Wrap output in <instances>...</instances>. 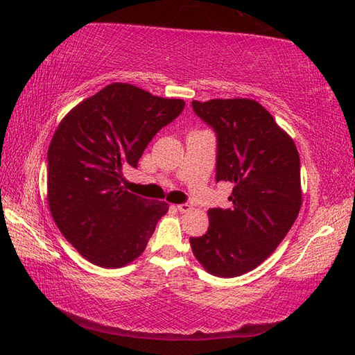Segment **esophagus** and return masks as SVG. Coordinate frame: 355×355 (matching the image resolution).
Segmentation results:
<instances>
[{
  "instance_id": "esophagus-1",
  "label": "esophagus",
  "mask_w": 355,
  "mask_h": 355,
  "mask_svg": "<svg viewBox=\"0 0 355 355\" xmlns=\"http://www.w3.org/2000/svg\"><path fill=\"white\" fill-rule=\"evenodd\" d=\"M177 209L180 210V212L186 214V212H189V210H192V206L191 205H186V202H184V205H178Z\"/></svg>"
}]
</instances>
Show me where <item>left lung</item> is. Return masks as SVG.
<instances>
[{"label":"left lung","mask_w":355,"mask_h":355,"mask_svg":"<svg viewBox=\"0 0 355 355\" xmlns=\"http://www.w3.org/2000/svg\"><path fill=\"white\" fill-rule=\"evenodd\" d=\"M218 135L216 182H230V209H210L209 229L191 238L207 273L236 277L282 243L302 206L300 158L294 140L259 102L244 97L193 101Z\"/></svg>","instance_id":"8db88e82"}]
</instances>
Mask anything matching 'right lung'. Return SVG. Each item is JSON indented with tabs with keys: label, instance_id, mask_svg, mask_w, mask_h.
Returning a JSON list of instances; mask_svg holds the SVG:
<instances>
[{
	"label": "right lung",
	"instance_id": "right-lung-1",
	"mask_svg": "<svg viewBox=\"0 0 355 355\" xmlns=\"http://www.w3.org/2000/svg\"><path fill=\"white\" fill-rule=\"evenodd\" d=\"M184 101L114 82L67 112L49 146L47 202L64 238L94 266L120 268L145 252L166 201L125 191L150 139Z\"/></svg>",
	"mask_w": 355,
	"mask_h": 355
}]
</instances>
